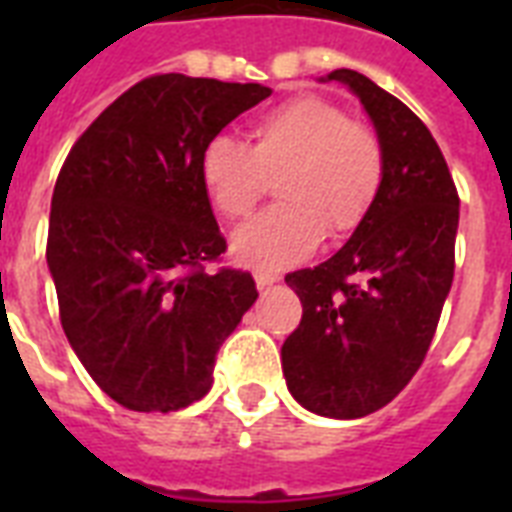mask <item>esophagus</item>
<instances>
[{
    "mask_svg": "<svg viewBox=\"0 0 512 512\" xmlns=\"http://www.w3.org/2000/svg\"><path fill=\"white\" fill-rule=\"evenodd\" d=\"M276 281H279V276H276V273L255 271V284H257V289H260V292H263V289H271Z\"/></svg>",
    "mask_w": 512,
    "mask_h": 512,
    "instance_id": "1",
    "label": "esophagus"
}]
</instances>
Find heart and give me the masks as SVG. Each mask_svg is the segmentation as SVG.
I'll use <instances>...</instances> for the list:
<instances>
[{
    "mask_svg": "<svg viewBox=\"0 0 512 512\" xmlns=\"http://www.w3.org/2000/svg\"><path fill=\"white\" fill-rule=\"evenodd\" d=\"M201 183L225 217L252 212L279 175L281 204L236 228L231 252L260 271L311 257L324 239L348 236L377 204L385 148L366 124L329 100L303 95L268 108L252 124V146L217 132L201 148Z\"/></svg>",
    "mask_w": 512,
    "mask_h": 512,
    "instance_id": "heart-1",
    "label": "heart"
}]
</instances>
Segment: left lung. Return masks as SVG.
Instances as JSON below:
<instances>
[{"label": "left lung", "mask_w": 512, "mask_h": 512, "mask_svg": "<svg viewBox=\"0 0 512 512\" xmlns=\"http://www.w3.org/2000/svg\"><path fill=\"white\" fill-rule=\"evenodd\" d=\"M385 148L377 204L335 255L287 276L303 321L281 345L297 404L358 420L390 404L428 353L454 279L460 199L430 130L390 92L337 68Z\"/></svg>", "instance_id": "1"}]
</instances>
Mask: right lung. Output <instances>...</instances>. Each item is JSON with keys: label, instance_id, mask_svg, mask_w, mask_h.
I'll list each match as a JSON object with an SVG mask.
<instances>
[{"label": "right lung", "instance_id": "add662e5", "mask_svg": "<svg viewBox=\"0 0 512 512\" xmlns=\"http://www.w3.org/2000/svg\"><path fill=\"white\" fill-rule=\"evenodd\" d=\"M271 95L263 84L148 76L76 140L52 191L47 265L76 358L132 412H177L212 388L225 337L257 300L225 252L201 148Z\"/></svg>", "mask_w": 512, "mask_h": 512}]
</instances>
